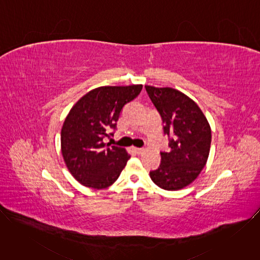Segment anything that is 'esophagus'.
Returning <instances> with one entry per match:
<instances>
[{"label": "esophagus", "mask_w": 260, "mask_h": 260, "mask_svg": "<svg viewBox=\"0 0 260 260\" xmlns=\"http://www.w3.org/2000/svg\"><path fill=\"white\" fill-rule=\"evenodd\" d=\"M132 150H133L136 154H141V153L144 151L143 148H137V147H132Z\"/></svg>", "instance_id": "34e87169"}]
</instances>
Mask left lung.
I'll return each instance as SVG.
<instances>
[{
    "label": "left lung",
    "mask_w": 260,
    "mask_h": 260,
    "mask_svg": "<svg viewBox=\"0 0 260 260\" xmlns=\"http://www.w3.org/2000/svg\"><path fill=\"white\" fill-rule=\"evenodd\" d=\"M162 119L164 133L170 137L168 152L150 172L151 180L165 190H179L192 183L207 164L211 127L198 104L171 87L145 85Z\"/></svg>",
    "instance_id": "left-lung-1"
}]
</instances>
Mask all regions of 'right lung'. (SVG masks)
Returning <instances> with one entry per match:
<instances>
[{"label": "right lung", "mask_w": 260, "mask_h": 260, "mask_svg": "<svg viewBox=\"0 0 260 260\" xmlns=\"http://www.w3.org/2000/svg\"><path fill=\"white\" fill-rule=\"evenodd\" d=\"M143 85L101 86L83 95L72 107L60 134L64 164L79 183L93 189L112 185L131 155L124 148L105 144L116 128L123 106L136 99Z\"/></svg>", "instance_id": "right-lung-1"}]
</instances>
